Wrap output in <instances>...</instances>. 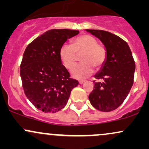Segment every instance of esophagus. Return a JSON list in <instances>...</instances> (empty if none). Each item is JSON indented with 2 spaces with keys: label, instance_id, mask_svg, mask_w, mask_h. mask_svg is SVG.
Instances as JSON below:
<instances>
[{
  "label": "esophagus",
  "instance_id": "esophagus-1",
  "mask_svg": "<svg viewBox=\"0 0 149 149\" xmlns=\"http://www.w3.org/2000/svg\"><path fill=\"white\" fill-rule=\"evenodd\" d=\"M85 82V80H79V83L80 85L83 84V83H84Z\"/></svg>",
  "mask_w": 149,
  "mask_h": 149
}]
</instances>
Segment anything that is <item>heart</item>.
<instances>
[{
  "instance_id": "b5f03b06",
  "label": "heart",
  "mask_w": 149,
  "mask_h": 149,
  "mask_svg": "<svg viewBox=\"0 0 149 149\" xmlns=\"http://www.w3.org/2000/svg\"><path fill=\"white\" fill-rule=\"evenodd\" d=\"M83 63L71 70V75L77 79H83L93 73L94 67L100 69L107 59V49L98 44L95 37L83 34L72 40L71 45L64 44L59 49V57L66 69H71L77 61V55H80Z\"/></svg>"
}]
</instances>
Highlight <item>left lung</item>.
I'll list each match as a JSON object with an SVG mask.
<instances>
[{
  "label": "left lung",
  "mask_w": 149,
  "mask_h": 149,
  "mask_svg": "<svg viewBox=\"0 0 149 149\" xmlns=\"http://www.w3.org/2000/svg\"><path fill=\"white\" fill-rule=\"evenodd\" d=\"M102 42L107 49L103 67L95 76L97 80L89 100L97 110L109 112L119 107L130 91L135 71V62L128 44L115 34L103 30L86 29Z\"/></svg>",
  "instance_id": "left-lung-1"
}]
</instances>
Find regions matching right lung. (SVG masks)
Returning a JSON list of instances; mask_svg holds the SVG:
<instances>
[{
  "label": "right lung",
  "instance_id": "add662e5",
  "mask_svg": "<svg viewBox=\"0 0 149 149\" xmlns=\"http://www.w3.org/2000/svg\"><path fill=\"white\" fill-rule=\"evenodd\" d=\"M79 31L51 29L37 37L28 45L20 65L24 91L29 100L38 110L56 113L62 109L71 90L78 81L61 64V45Z\"/></svg>",
  "mask_w": 149,
  "mask_h": 149
}]
</instances>
